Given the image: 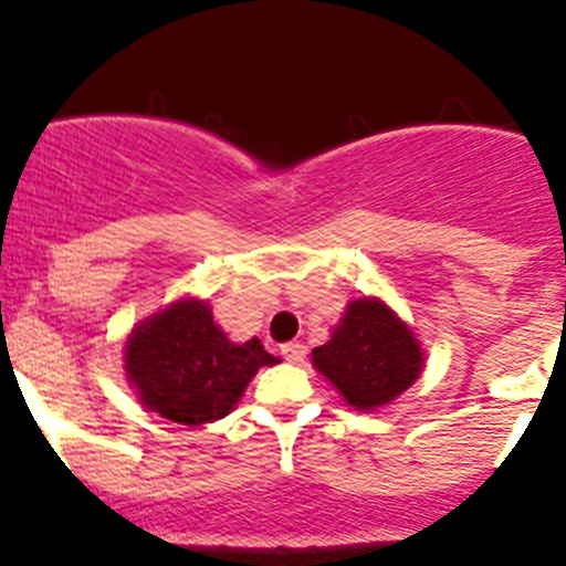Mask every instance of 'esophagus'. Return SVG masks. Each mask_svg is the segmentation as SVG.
I'll return each instance as SVG.
<instances>
[{
	"label": "esophagus",
	"mask_w": 566,
	"mask_h": 566,
	"mask_svg": "<svg viewBox=\"0 0 566 566\" xmlns=\"http://www.w3.org/2000/svg\"><path fill=\"white\" fill-rule=\"evenodd\" d=\"M282 356L287 358L290 364H301L306 358V347L301 345V342H287V345H282Z\"/></svg>",
	"instance_id": "34e87169"
}]
</instances>
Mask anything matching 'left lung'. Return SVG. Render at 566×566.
<instances>
[{
    "mask_svg": "<svg viewBox=\"0 0 566 566\" xmlns=\"http://www.w3.org/2000/svg\"><path fill=\"white\" fill-rule=\"evenodd\" d=\"M312 364L356 410L389 405L416 384L424 353L408 323L384 301L356 298L331 339L312 350Z\"/></svg>",
    "mask_w": 566,
    "mask_h": 566,
    "instance_id": "1",
    "label": "left lung"
}]
</instances>
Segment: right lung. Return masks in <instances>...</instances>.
Wrapping results in <instances>:
<instances>
[{"instance_id":"right-lung-1","label":"right lung","mask_w":566,"mask_h":566,"mask_svg":"<svg viewBox=\"0 0 566 566\" xmlns=\"http://www.w3.org/2000/svg\"><path fill=\"white\" fill-rule=\"evenodd\" d=\"M276 356L249 339H227L205 301L180 298L130 331L125 378L139 402L175 424L199 427L224 419L260 367Z\"/></svg>"}]
</instances>
